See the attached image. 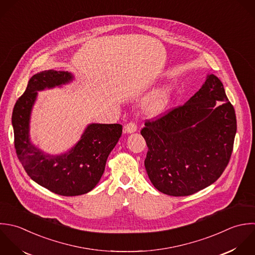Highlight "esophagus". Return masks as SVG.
Wrapping results in <instances>:
<instances>
[{"instance_id":"1","label":"esophagus","mask_w":255,"mask_h":255,"mask_svg":"<svg viewBox=\"0 0 255 255\" xmlns=\"http://www.w3.org/2000/svg\"><path fill=\"white\" fill-rule=\"evenodd\" d=\"M137 131V124L135 122H130L124 127V132L127 134H131Z\"/></svg>"}]
</instances>
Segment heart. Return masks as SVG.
<instances>
[{
  "mask_svg": "<svg viewBox=\"0 0 255 255\" xmlns=\"http://www.w3.org/2000/svg\"><path fill=\"white\" fill-rule=\"evenodd\" d=\"M171 100V89L164 87L154 93L145 103L144 110L150 116H156L162 113Z\"/></svg>",
  "mask_w": 255,
  "mask_h": 255,
  "instance_id": "1",
  "label": "heart"
}]
</instances>
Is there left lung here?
Instances as JSON below:
<instances>
[{
	"instance_id": "obj_1",
	"label": "left lung",
	"mask_w": 255,
	"mask_h": 255,
	"mask_svg": "<svg viewBox=\"0 0 255 255\" xmlns=\"http://www.w3.org/2000/svg\"><path fill=\"white\" fill-rule=\"evenodd\" d=\"M236 133L235 108L222 81L208 74L183 106L145 123L141 134L148 146L145 168L151 183L173 197L211 186L230 162Z\"/></svg>"
}]
</instances>
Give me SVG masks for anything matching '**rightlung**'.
Instances as JSON below:
<instances>
[{"instance_id":"right-lung-1","label":"right lung","mask_w":255,"mask_h":255,"mask_svg":"<svg viewBox=\"0 0 255 255\" xmlns=\"http://www.w3.org/2000/svg\"><path fill=\"white\" fill-rule=\"evenodd\" d=\"M73 79L74 75L68 71L49 69L34 74L11 115L14 148L24 171L39 186L65 197L84 195L95 188L109 154L122 135L120 124L91 123L79 141L62 154L49 155L31 143L29 123L37 92L61 87Z\"/></svg>"}]
</instances>
